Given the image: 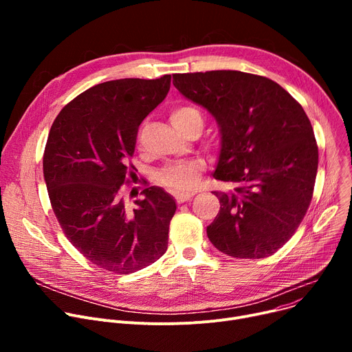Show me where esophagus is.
I'll return each instance as SVG.
<instances>
[{
    "label": "esophagus",
    "mask_w": 352,
    "mask_h": 352,
    "mask_svg": "<svg viewBox=\"0 0 352 352\" xmlns=\"http://www.w3.org/2000/svg\"><path fill=\"white\" fill-rule=\"evenodd\" d=\"M192 195H194V194H177V195H175V199H177L178 204H182V202L190 201V199L192 198Z\"/></svg>",
    "instance_id": "1"
}]
</instances>
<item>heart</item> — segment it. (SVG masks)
<instances>
[{"label": "heart", "mask_w": 352, "mask_h": 352, "mask_svg": "<svg viewBox=\"0 0 352 352\" xmlns=\"http://www.w3.org/2000/svg\"><path fill=\"white\" fill-rule=\"evenodd\" d=\"M171 122L182 134H188L192 129L201 133L204 126V118L201 113L190 105H179L171 111ZM204 171V162L201 160H190L165 165L157 174V181L174 194H190L201 182V174Z\"/></svg>", "instance_id": "obj_1"}]
</instances>
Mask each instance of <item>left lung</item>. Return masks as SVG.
Segmentation results:
<instances>
[{
  "mask_svg": "<svg viewBox=\"0 0 352 352\" xmlns=\"http://www.w3.org/2000/svg\"><path fill=\"white\" fill-rule=\"evenodd\" d=\"M173 84L215 118L221 148L214 178L219 212L211 244L234 258H265L298 228L314 192L318 146L302 107L270 78L219 69L174 74Z\"/></svg>",
  "mask_w": 352,
  "mask_h": 352,
  "instance_id": "8db88e82",
  "label": "left lung"
}]
</instances>
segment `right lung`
<instances>
[{"label":"right lung","instance_id":"right-lung-1","mask_svg":"<svg viewBox=\"0 0 352 352\" xmlns=\"http://www.w3.org/2000/svg\"><path fill=\"white\" fill-rule=\"evenodd\" d=\"M171 76L124 78L84 91L55 118L43 168L52 211L87 260L116 274L155 263L168 247L175 199L148 187L128 210L121 186L133 177L138 126L170 91Z\"/></svg>","mask_w":352,"mask_h":352}]
</instances>
